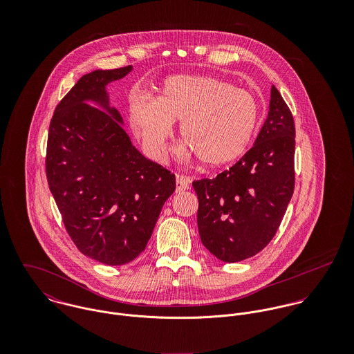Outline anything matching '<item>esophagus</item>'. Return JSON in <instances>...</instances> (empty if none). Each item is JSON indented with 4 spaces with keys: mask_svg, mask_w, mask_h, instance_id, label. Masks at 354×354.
I'll use <instances>...</instances> for the list:
<instances>
[{
    "mask_svg": "<svg viewBox=\"0 0 354 354\" xmlns=\"http://www.w3.org/2000/svg\"><path fill=\"white\" fill-rule=\"evenodd\" d=\"M189 184H191V178L183 174H177L176 176V192H184L187 189H189Z\"/></svg>",
    "mask_w": 354,
    "mask_h": 354,
    "instance_id": "34e87169",
    "label": "esophagus"
}]
</instances>
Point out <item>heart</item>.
<instances>
[{"label": "heart", "instance_id": "heart-1", "mask_svg": "<svg viewBox=\"0 0 354 354\" xmlns=\"http://www.w3.org/2000/svg\"><path fill=\"white\" fill-rule=\"evenodd\" d=\"M259 118L260 106L253 94L209 75L166 77L155 100L136 95L128 107L129 128L152 159H165L174 121H181L180 135L188 151L212 167L245 153Z\"/></svg>", "mask_w": 354, "mask_h": 354}]
</instances>
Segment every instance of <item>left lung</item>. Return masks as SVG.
I'll return each mask as SVG.
<instances>
[{"instance_id":"1","label":"left lung","mask_w":354,"mask_h":354,"mask_svg":"<svg viewBox=\"0 0 354 354\" xmlns=\"http://www.w3.org/2000/svg\"><path fill=\"white\" fill-rule=\"evenodd\" d=\"M296 128L275 86L252 149L215 178L194 181L203 245L226 263L252 257L275 236L295 191Z\"/></svg>"}]
</instances>
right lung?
<instances>
[{"instance_id": "obj_1", "label": "right lung", "mask_w": 354, "mask_h": 354, "mask_svg": "<svg viewBox=\"0 0 354 354\" xmlns=\"http://www.w3.org/2000/svg\"><path fill=\"white\" fill-rule=\"evenodd\" d=\"M132 65L82 76L54 110L46 177L65 229L83 254L107 266L146 250L176 176L135 149L106 86ZM95 101L104 111L86 104Z\"/></svg>"}]
</instances>
